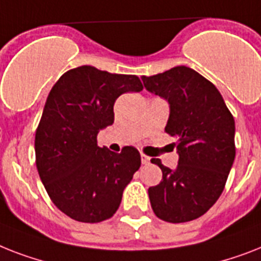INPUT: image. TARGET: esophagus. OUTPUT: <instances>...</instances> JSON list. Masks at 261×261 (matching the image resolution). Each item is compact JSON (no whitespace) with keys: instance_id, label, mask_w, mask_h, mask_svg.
I'll list each match as a JSON object with an SVG mask.
<instances>
[{"instance_id":"34e87169","label":"esophagus","mask_w":261,"mask_h":261,"mask_svg":"<svg viewBox=\"0 0 261 261\" xmlns=\"http://www.w3.org/2000/svg\"><path fill=\"white\" fill-rule=\"evenodd\" d=\"M141 161L143 165H147L150 162V158L147 155H145V154H141Z\"/></svg>"}]
</instances>
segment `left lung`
Segmentation results:
<instances>
[{
    "instance_id": "8db88e82",
    "label": "left lung",
    "mask_w": 261,
    "mask_h": 261,
    "mask_svg": "<svg viewBox=\"0 0 261 261\" xmlns=\"http://www.w3.org/2000/svg\"><path fill=\"white\" fill-rule=\"evenodd\" d=\"M146 90L170 105L165 131L175 138V170L152 158L162 181L149 188L158 219L178 224L205 215L221 196L233 165L234 119L221 94L194 69L179 65L164 73L142 76Z\"/></svg>"
}]
</instances>
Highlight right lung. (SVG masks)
Here are the masks:
<instances>
[{
    "instance_id": "right-lung-1",
    "label": "right lung",
    "mask_w": 261,
    "mask_h": 261,
    "mask_svg": "<svg viewBox=\"0 0 261 261\" xmlns=\"http://www.w3.org/2000/svg\"><path fill=\"white\" fill-rule=\"evenodd\" d=\"M142 90L138 76L91 65L69 69L52 87L36 130V166L52 202L71 219L95 224L118 211L141 154L133 146L116 154L96 138L114 123L116 99Z\"/></svg>"
}]
</instances>
